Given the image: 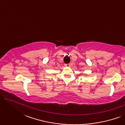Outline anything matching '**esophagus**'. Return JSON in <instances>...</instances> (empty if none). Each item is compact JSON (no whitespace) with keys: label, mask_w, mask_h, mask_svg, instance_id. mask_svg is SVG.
Segmentation results:
<instances>
[{"label":"esophagus","mask_w":125,"mask_h":125,"mask_svg":"<svg viewBox=\"0 0 125 125\" xmlns=\"http://www.w3.org/2000/svg\"><path fill=\"white\" fill-rule=\"evenodd\" d=\"M65 66H68V67H70V66H71V64H65Z\"/></svg>","instance_id":"1"}]
</instances>
